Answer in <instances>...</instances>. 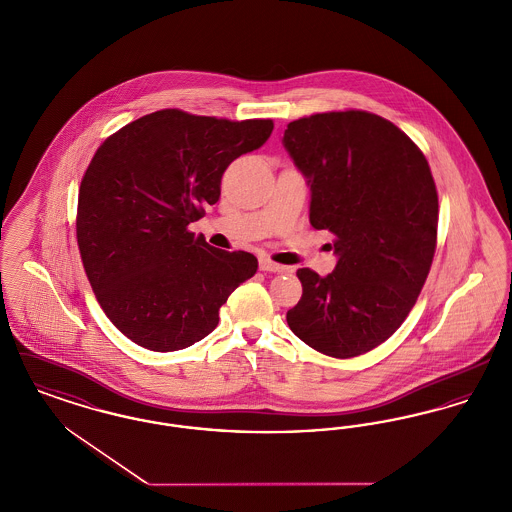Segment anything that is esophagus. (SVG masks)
I'll return each instance as SVG.
<instances>
[{
  "mask_svg": "<svg viewBox=\"0 0 512 512\" xmlns=\"http://www.w3.org/2000/svg\"><path fill=\"white\" fill-rule=\"evenodd\" d=\"M259 268L265 270V272H288V270H290L288 267H282V265L270 261L267 257H261V259H259Z\"/></svg>",
  "mask_w": 512,
  "mask_h": 512,
  "instance_id": "esophagus-1",
  "label": "esophagus"
}]
</instances>
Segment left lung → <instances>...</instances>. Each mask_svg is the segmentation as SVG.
<instances>
[{
  "label": "left lung",
  "mask_w": 512,
  "mask_h": 512,
  "mask_svg": "<svg viewBox=\"0 0 512 512\" xmlns=\"http://www.w3.org/2000/svg\"><path fill=\"white\" fill-rule=\"evenodd\" d=\"M282 144L311 190L313 228L336 236V268H299L293 334L336 359L390 338L413 309L436 251L438 192L422 151L366 111L318 113L288 124Z\"/></svg>",
  "instance_id": "1"
}]
</instances>
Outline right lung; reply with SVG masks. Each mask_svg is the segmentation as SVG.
Returning <instances> with one entry per match:
<instances>
[{"mask_svg": "<svg viewBox=\"0 0 512 512\" xmlns=\"http://www.w3.org/2000/svg\"><path fill=\"white\" fill-rule=\"evenodd\" d=\"M272 128L163 109L99 146L78 192L76 240L101 309L128 340L159 353L194 345L257 272L251 253L217 249L188 224L219 201L226 167Z\"/></svg>", "mask_w": 512, "mask_h": 512, "instance_id": "add662e5", "label": "right lung"}]
</instances>
